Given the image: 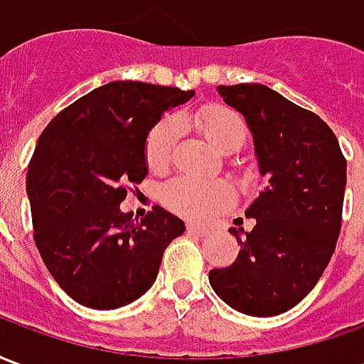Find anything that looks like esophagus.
Returning <instances> with one entry per match:
<instances>
[{
    "instance_id": "esophagus-1",
    "label": "esophagus",
    "mask_w": 364,
    "mask_h": 364,
    "mask_svg": "<svg viewBox=\"0 0 364 364\" xmlns=\"http://www.w3.org/2000/svg\"><path fill=\"white\" fill-rule=\"evenodd\" d=\"M187 232H189V234H195V236L198 237H205L210 234V230L208 228H200V226H195V224H189V226H187Z\"/></svg>"
}]
</instances>
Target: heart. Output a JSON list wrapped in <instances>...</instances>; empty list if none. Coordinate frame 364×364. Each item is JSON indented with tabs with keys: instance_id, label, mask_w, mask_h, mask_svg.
I'll return each instance as SVG.
<instances>
[{
	"instance_id": "heart-1",
	"label": "heart",
	"mask_w": 364,
	"mask_h": 364,
	"mask_svg": "<svg viewBox=\"0 0 364 364\" xmlns=\"http://www.w3.org/2000/svg\"><path fill=\"white\" fill-rule=\"evenodd\" d=\"M193 124L200 130L208 144L220 151L237 150L245 142L247 127L245 120L226 105H206L193 117ZM179 124L173 117L156 122L144 142V159L151 171H164L173 154ZM236 193L226 181L177 177L161 191L166 206L173 213L193 220H208L234 203Z\"/></svg>"
}]
</instances>
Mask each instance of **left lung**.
Segmentation results:
<instances>
[{
    "mask_svg": "<svg viewBox=\"0 0 364 364\" xmlns=\"http://www.w3.org/2000/svg\"><path fill=\"white\" fill-rule=\"evenodd\" d=\"M245 117L261 175L269 183L245 210L252 232L232 228L242 250L213 269L214 292L247 316H277L296 306L320 281L341 230L347 161L333 130L261 83L218 85Z\"/></svg>",
    "mask_w": 364,
    "mask_h": 364,
    "instance_id": "1",
    "label": "left lung"
}]
</instances>
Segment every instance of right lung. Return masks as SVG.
<instances>
[{
	"mask_svg": "<svg viewBox=\"0 0 364 364\" xmlns=\"http://www.w3.org/2000/svg\"><path fill=\"white\" fill-rule=\"evenodd\" d=\"M195 91L111 82L60 111L28 161L35 244L68 296L114 310L150 289L185 224L161 206L132 220L120 203L148 175L144 142L161 114Z\"/></svg>",
	"mask_w": 364,
	"mask_h": 364,
	"instance_id": "add662e5",
	"label": "right lung"
}]
</instances>
